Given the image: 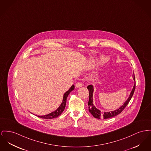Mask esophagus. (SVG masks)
<instances>
[{"mask_svg":"<svg viewBox=\"0 0 151 151\" xmlns=\"http://www.w3.org/2000/svg\"><path fill=\"white\" fill-rule=\"evenodd\" d=\"M75 86H76V88H79L83 86V84H82L81 83H80V82H78V83H77L76 84Z\"/></svg>","mask_w":151,"mask_h":151,"instance_id":"1","label":"esophagus"}]
</instances>
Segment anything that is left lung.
<instances>
[{
    "mask_svg": "<svg viewBox=\"0 0 151 151\" xmlns=\"http://www.w3.org/2000/svg\"><path fill=\"white\" fill-rule=\"evenodd\" d=\"M132 78L133 79L134 81V84L133 86V88L132 89L130 95L129 96L128 98L127 99V100L124 103V104L120 106L118 109H115L114 111H109V112H101L99 109H97L96 108V106L93 105V86L92 85H89L87 87V89L89 91V101L88 102V110L89 112L93 115V116L95 118L97 119H100V118H103V119H109V118H111L113 117H115L116 116L118 115L119 114H120L125 108V106L128 105V104L129 103V101L131 100V98L133 96V93L135 89V78H134V75H132Z\"/></svg>",
    "mask_w": 151,
    "mask_h": 151,
    "instance_id": "1",
    "label": "left lung"
}]
</instances>
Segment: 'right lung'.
Listing matches in <instances>:
<instances>
[{
    "label": "right lung",
    "mask_w": 151,
    "mask_h": 151,
    "mask_svg": "<svg viewBox=\"0 0 151 151\" xmlns=\"http://www.w3.org/2000/svg\"><path fill=\"white\" fill-rule=\"evenodd\" d=\"M74 88H75V86H74V85H72L70 87V88L64 93V94L63 95V98L62 102L61 104L55 111H54L53 112H51V113H50L47 115L43 116H37V117H39L40 118L45 119H53V118H56V117H58L60 115L62 114L64 109H65V105H66V102H67V99L68 95L70 93L71 91H72L74 89Z\"/></svg>",
    "instance_id": "add662e5"
}]
</instances>
